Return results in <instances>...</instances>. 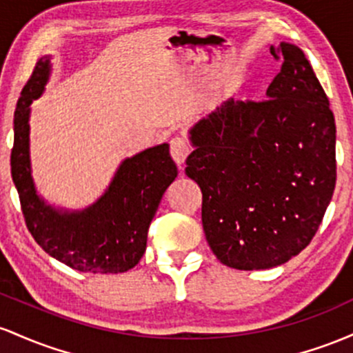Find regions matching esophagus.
I'll return each instance as SVG.
<instances>
[{
  "instance_id": "1",
  "label": "esophagus",
  "mask_w": 353,
  "mask_h": 353,
  "mask_svg": "<svg viewBox=\"0 0 353 353\" xmlns=\"http://www.w3.org/2000/svg\"><path fill=\"white\" fill-rule=\"evenodd\" d=\"M170 153H172V158L175 160V163L181 168L190 155V145L183 140V138H173V140L170 141Z\"/></svg>"
}]
</instances>
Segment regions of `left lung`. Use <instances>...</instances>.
Returning a JSON list of instances; mask_svg holds the SVG:
<instances>
[{"mask_svg": "<svg viewBox=\"0 0 353 353\" xmlns=\"http://www.w3.org/2000/svg\"><path fill=\"white\" fill-rule=\"evenodd\" d=\"M282 68L265 101H223L188 130L187 175L216 259L265 270L299 255L335 190V118L303 51L280 43ZM275 48L270 53L279 58Z\"/></svg>", "mask_w": 353, "mask_h": 353, "instance_id": "1", "label": "left lung"}]
</instances>
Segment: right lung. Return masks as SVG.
I'll use <instances>...</instances> for the list:
<instances>
[{
	"label": "right lung",
	"mask_w": 353,
	"mask_h": 353,
	"mask_svg": "<svg viewBox=\"0 0 353 353\" xmlns=\"http://www.w3.org/2000/svg\"><path fill=\"white\" fill-rule=\"evenodd\" d=\"M51 57L38 59L14 112L11 176L26 227L37 243L58 262L78 272L121 273L140 262L146 235L166 188L178 175L170 145L161 143L125 158L108 188L83 210L54 207L38 193L31 172V103L45 91Z\"/></svg>",
	"instance_id": "add662e5"
}]
</instances>
